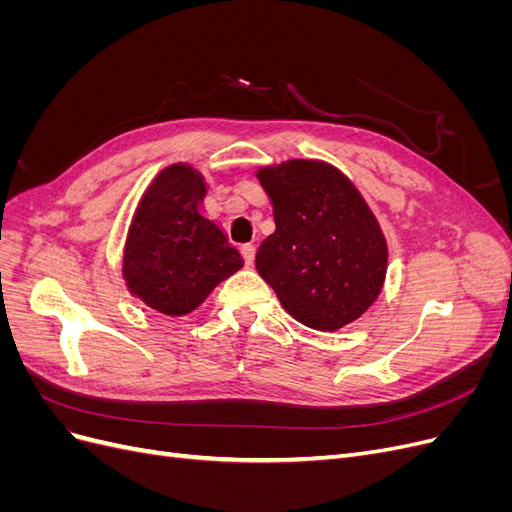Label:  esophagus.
<instances>
[{
	"label": "esophagus",
	"instance_id": "obj_1",
	"mask_svg": "<svg viewBox=\"0 0 512 512\" xmlns=\"http://www.w3.org/2000/svg\"><path fill=\"white\" fill-rule=\"evenodd\" d=\"M241 254H243V260H245V265H247V267H250V265H254L256 247H254L252 243H245V245H241Z\"/></svg>",
	"mask_w": 512,
	"mask_h": 512
}]
</instances>
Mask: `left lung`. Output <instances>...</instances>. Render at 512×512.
<instances>
[{"label": "left lung", "mask_w": 512, "mask_h": 512, "mask_svg": "<svg viewBox=\"0 0 512 512\" xmlns=\"http://www.w3.org/2000/svg\"><path fill=\"white\" fill-rule=\"evenodd\" d=\"M275 232L256 271L286 312L316 331H337L378 299L389 250L376 215L337 168L290 160L258 170Z\"/></svg>", "instance_id": "8db88e82"}]
</instances>
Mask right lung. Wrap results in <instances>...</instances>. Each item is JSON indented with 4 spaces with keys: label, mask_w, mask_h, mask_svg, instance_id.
<instances>
[{
    "label": "right lung",
    "mask_w": 512,
    "mask_h": 512,
    "mask_svg": "<svg viewBox=\"0 0 512 512\" xmlns=\"http://www.w3.org/2000/svg\"><path fill=\"white\" fill-rule=\"evenodd\" d=\"M205 192V179L192 166H168L134 213L123 280L134 297L160 314H190L243 267L239 250L203 213Z\"/></svg>",
    "instance_id": "obj_1"
}]
</instances>
